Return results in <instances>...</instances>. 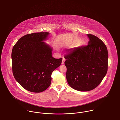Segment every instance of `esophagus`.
<instances>
[{
	"label": "esophagus",
	"instance_id": "esophagus-1",
	"mask_svg": "<svg viewBox=\"0 0 120 120\" xmlns=\"http://www.w3.org/2000/svg\"><path fill=\"white\" fill-rule=\"evenodd\" d=\"M65 60L64 58L63 59V60H62V64H64Z\"/></svg>",
	"mask_w": 120,
	"mask_h": 120
}]
</instances>
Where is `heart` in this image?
I'll return each mask as SVG.
<instances>
[{"label":"heart","mask_w":120,"mask_h":120,"mask_svg":"<svg viewBox=\"0 0 120 120\" xmlns=\"http://www.w3.org/2000/svg\"><path fill=\"white\" fill-rule=\"evenodd\" d=\"M82 41V40L81 39H77L74 41L72 43V44H79Z\"/></svg>","instance_id":"obj_1"}]
</instances>
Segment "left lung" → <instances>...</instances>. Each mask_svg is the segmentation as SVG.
<instances>
[{"label":"left lung","instance_id":"1","mask_svg":"<svg viewBox=\"0 0 120 120\" xmlns=\"http://www.w3.org/2000/svg\"><path fill=\"white\" fill-rule=\"evenodd\" d=\"M88 46H81L65 56L66 79L75 90L88 91L95 88L107 73L108 53L101 40L91 34Z\"/></svg>","mask_w":120,"mask_h":120}]
</instances>
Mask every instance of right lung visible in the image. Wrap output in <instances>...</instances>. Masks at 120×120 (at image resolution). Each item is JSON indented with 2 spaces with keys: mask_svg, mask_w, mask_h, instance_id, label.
I'll return each instance as SVG.
<instances>
[{
  "mask_svg": "<svg viewBox=\"0 0 120 120\" xmlns=\"http://www.w3.org/2000/svg\"><path fill=\"white\" fill-rule=\"evenodd\" d=\"M50 33H33L21 37L13 47L12 70L16 80L25 89L41 92L50 85L52 72L62 58L52 56V48L45 42Z\"/></svg>",
  "mask_w": 120,
  "mask_h": 120,
  "instance_id": "add662e5",
  "label": "right lung"
}]
</instances>
